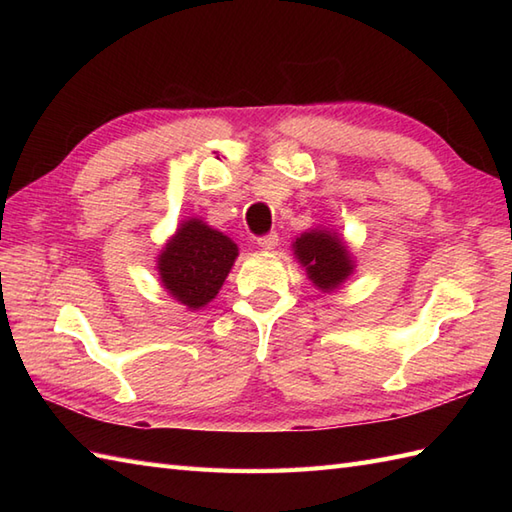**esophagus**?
I'll list each match as a JSON object with an SVG mask.
<instances>
[{
    "label": "esophagus",
    "mask_w": 512,
    "mask_h": 512,
    "mask_svg": "<svg viewBox=\"0 0 512 512\" xmlns=\"http://www.w3.org/2000/svg\"><path fill=\"white\" fill-rule=\"evenodd\" d=\"M257 244H259V248H264V250H275L279 246V235L277 233H270V235L259 237Z\"/></svg>",
    "instance_id": "1"
}]
</instances>
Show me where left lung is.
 <instances>
[{
    "instance_id": "obj_1",
    "label": "left lung",
    "mask_w": 512,
    "mask_h": 512,
    "mask_svg": "<svg viewBox=\"0 0 512 512\" xmlns=\"http://www.w3.org/2000/svg\"><path fill=\"white\" fill-rule=\"evenodd\" d=\"M292 253L306 268L312 286L321 292L339 290L354 275L356 262L345 239L330 226H317L292 242Z\"/></svg>"
}]
</instances>
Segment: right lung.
Returning a JSON list of instances; mask_svg holds the SVG:
<instances>
[{
	"mask_svg": "<svg viewBox=\"0 0 512 512\" xmlns=\"http://www.w3.org/2000/svg\"><path fill=\"white\" fill-rule=\"evenodd\" d=\"M237 255L231 237L200 217H187L156 257L158 279L169 297L191 312L200 310L217 297Z\"/></svg>",
	"mask_w": 512,
	"mask_h": 512,
	"instance_id": "1",
	"label": "right lung"
}]
</instances>
